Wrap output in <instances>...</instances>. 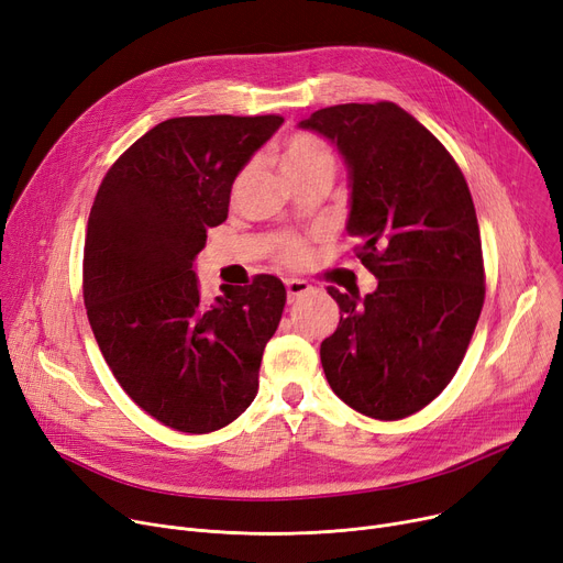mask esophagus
<instances>
[{"mask_svg":"<svg viewBox=\"0 0 563 563\" xmlns=\"http://www.w3.org/2000/svg\"><path fill=\"white\" fill-rule=\"evenodd\" d=\"M285 287H287V301H289V303L299 301L301 297H306V294L312 291V285H308L306 280H299V278H289V280L285 283Z\"/></svg>","mask_w":563,"mask_h":563,"instance_id":"esophagus-1","label":"esophagus"}]
</instances>
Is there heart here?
Returning <instances> with one entry per match:
<instances>
[{
  "label": "heart",
  "mask_w": 563,
  "mask_h": 563,
  "mask_svg": "<svg viewBox=\"0 0 563 563\" xmlns=\"http://www.w3.org/2000/svg\"><path fill=\"white\" fill-rule=\"evenodd\" d=\"M280 170L285 173L287 180L299 175H308L314 170H333V155L321 139L308 132H299L287 139L283 153H280ZM283 260L299 264L306 260L308 249L303 242L285 240L280 246Z\"/></svg>",
  "instance_id": "1"
}]
</instances>
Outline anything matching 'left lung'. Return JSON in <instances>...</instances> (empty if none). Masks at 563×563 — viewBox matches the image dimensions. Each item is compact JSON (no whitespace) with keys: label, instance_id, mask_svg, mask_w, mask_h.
<instances>
[{"label":"left lung","instance_id":"8db88e82","mask_svg":"<svg viewBox=\"0 0 563 563\" xmlns=\"http://www.w3.org/2000/svg\"><path fill=\"white\" fill-rule=\"evenodd\" d=\"M299 128L329 139L349 170L346 232L378 285L329 287L340 323L319 356L333 393L374 420H401L456 374L484 306L475 205L452 155L395 102L335 104Z\"/></svg>","mask_w":563,"mask_h":563}]
</instances>
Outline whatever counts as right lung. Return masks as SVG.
<instances>
[{
  "label": "right lung",
  "instance_id": "1",
  "mask_svg": "<svg viewBox=\"0 0 563 563\" xmlns=\"http://www.w3.org/2000/svg\"><path fill=\"white\" fill-rule=\"evenodd\" d=\"M280 125V115L168 118L115 159L93 200L88 321L121 388L175 431H217L257 395L285 285L262 274L205 303L194 262L207 228L228 219L234 177Z\"/></svg>",
  "mask_w": 563,
  "mask_h": 563
}]
</instances>
